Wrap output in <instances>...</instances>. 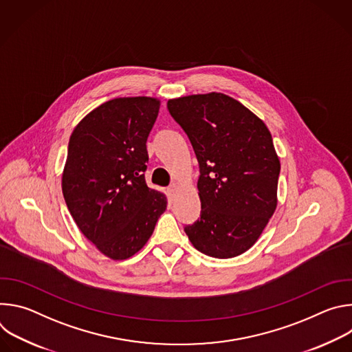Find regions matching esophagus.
Returning <instances> with one entry per match:
<instances>
[{
  "label": "esophagus",
  "instance_id": "esophagus-1",
  "mask_svg": "<svg viewBox=\"0 0 352 352\" xmlns=\"http://www.w3.org/2000/svg\"><path fill=\"white\" fill-rule=\"evenodd\" d=\"M177 192H178V185H177V184L170 185V188H168V195H170V197H171V199L177 196Z\"/></svg>",
  "mask_w": 352,
  "mask_h": 352
}]
</instances>
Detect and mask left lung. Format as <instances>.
<instances>
[{"label":"left lung","mask_w":352,"mask_h":352,"mask_svg":"<svg viewBox=\"0 0 352 352\" xmlns=\"http://www.w3.org/2000/svg\"><path fill=\"white\" fill-rule=\"evenodd\" d=\"M199 163L200 219L185 227L192 245L228 259L252 246L277 206L280 160L262 120L223 93L170 100Z\"/></svg>","instance_id":"left-lung-1"}]
</instances>
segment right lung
Returning <instances> with one entry per match:
<instances>
[{"mask_svg": "<svg viewBox=\"0 0 352 352\" xmlns=\"http://www.w3.org/2000/svg\"><path fill=\"white\" fill-rule=\"evenodd\" d=\"M152 97H120L98 106L74 129L63 193L82 234L114 261L135 255L167 208L144 179L147 136L159 116Z\"/></svg>", "mask_w": 352, "mask_h": 352, "instance_id": "right-lung-1", "label": "right lung"}]
</instances>
